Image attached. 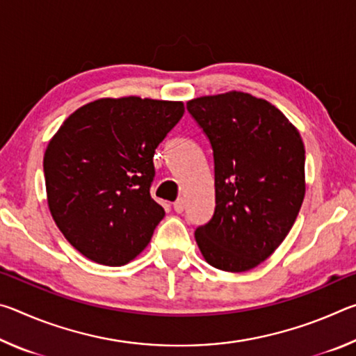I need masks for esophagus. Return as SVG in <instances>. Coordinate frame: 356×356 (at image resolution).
<instances>
[{"instance_id": "34e87169", "label": "esophagus", "mask_w": 356, "mask_h": 356, "mask_svg": "<svg viewBox=\"0 0 356 356\" xmlns=\"http://www.w3.org/2000/svg\"><path fill=\"white\" fill-rule=\"evenodd\" d=\"M172 207H174V210H176L177 213H182L184 209H185V202H184L182 197H179V200L172 204Z\"/></svg>"}]
</instances>
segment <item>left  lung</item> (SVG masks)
<instances>
[{
  "label": "left lung",
  "instance_id": "8db88e82",
  "mask_svg": "<svg viewBox=\"0 0 356 356\" xmlns=\"http://www.w3.org/2000/svg\"><path fill=\"white\" fill-rule=\"evenodd\" d=\"M186 110L213 149L215 212L195 231L215 268L257 267L282 243L305 200V146L278 108L231 91L190 100Z\"/></svg>",
  "mask_w": 356,
  "mask_h": 356
}]
</instances>
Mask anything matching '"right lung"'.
Here are the masks:
<instances>
[{"label":"right lung","instance_id":"right-lung-1","mask_svg":"<svg viewBox=\"0 0 356 356\" xmlns=\"http://www.w3.org/2000/svg\"><path fill=\"white\" fill-rule=\"evenodd\" d=\"M184 113L182 102L99 99L72 113L48 143V209L84 257L119 267L146 248L165 216L149 191L154 154Z\"/></svg>","mask_w":356,"mask_h":356}]
</instances>
